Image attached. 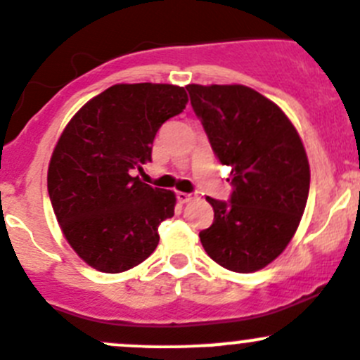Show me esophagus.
<instances>
[{"instance_id":"esophagus-1","label":"esophagus","mask_w":360,"mask_h":360,"mask_svg":"<svg viewBox=\"0 0 360 360\" xmlns=\"http://www.w3.org/2000/svg\"><path fill=\"white\" fill-rule=\"evenodd\" d=\"M195 198V194H188V192H176V199L184 205V202H188L192 201V199Z\"/></svg>"}]
</instances>
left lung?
Masks as SVG:
<instances>
[{
	"instance_id": "1",
	"label": "left lung",
	"mask_w": 360,
	"mask_h": 360,
	"mask_svg": "<svg viewBox=\"0 0 360 360\" xmlns=\"http://www.w3.org/2000/svg\"><path fill=\"white\" fill-rule=\"evenodd\" d=\"M220 165L231 166L229 201L206 198L213 224L202 248L222 268L252 273L292 240L309 192L304 147L285 113L245 85H187Z\"/></svg>"
}]
</instances>
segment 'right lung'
<instances>
[{
    "label": "right lung",
    "mask_w": 360,
    "mask_h": 360,
    "mask_svg": "<svg viewBox=\"0 0 360 360\" xmlns=\"http://www.w3.org/2000/svg\"><path fill=\"white\" fill-rule=\"evenodd\" d=\"M187 92L169 84H117L85 103L60 134L49 165L52 208L78 257L103 273L143 262L175 192L143 184L159 127L184 112Z\"/></svg>",
    "instance_id": "1"
}]
</instances>
